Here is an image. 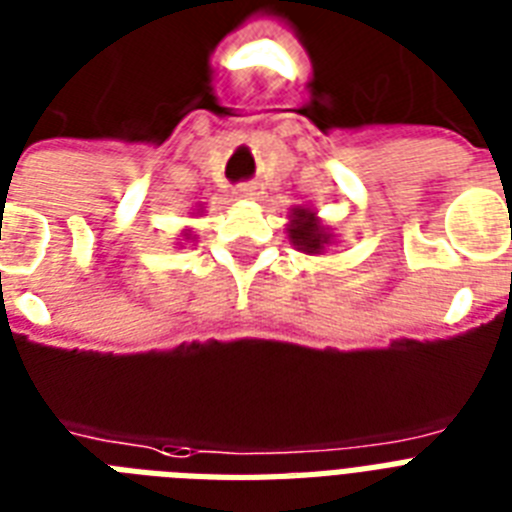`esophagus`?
<instances>
[{
    "label": "esophagus",
    "mask_w": 512,
    "mask_h": 512,
    "mask_svg": "<svg viewBox=\"0 0 512 512\" xmlns=\"http://www.w3.org/2000/svg\"><path fill=\"white\" fill-rule=\"evenodd\" d=\"M235 195H240V198H253L256 195V182H240L235 187Z\"/></svg>",
    "instance_id": "obj_1"
}]
</instances>
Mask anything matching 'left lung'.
Masks as SVG:
<instances>
[{"label": "left lung", "instance_id": "left-lung-1", "mask_svg": "<svg viewBox=\"0 0 512 512\" xmlns=\"http://www.w3.org/2000/svg\"><path fill=\"white\" fill-rule=\"evenodd\" d=\"M290 240L296 245H301L304 251H317L322 243V232L317 227V219L312 214L306 216L304 211H298L296 224L290 227Z\"/></svg>", "mask_w": 512, "mask_h": 512}]
</instances>
